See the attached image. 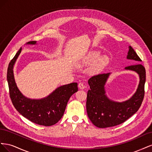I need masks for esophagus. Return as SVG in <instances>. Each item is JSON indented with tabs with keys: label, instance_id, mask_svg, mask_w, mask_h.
Masks as SVG:
<instances>
[{
	"label": "esophagus",
	"instance_id": "esophagus-1",
	"mask_svg": "<svg viewBox=\"0 0 152 152\" xmlns=\"http://www.w3.org/2000/svg\"><path fill=\"white\" fill-rule=\"evenodd\" d=\"M78 86H79V87L80 89H84L85 88V85L83 83H82V82H80L79 85H78Z\"/></svg>",
	"mask_w": 152,
	"mask_h": 152
}]
</instances>
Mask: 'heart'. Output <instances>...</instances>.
<instances>
[{
	"instance_id": "b5f03b06",
	"label": "heart",
	"mask_w": 152,
	"mask_h": 152,
	"mask_svg": "<svg viewBox=\"0 0 152 152\" xmlns=\"http://www.w3.org/2000/svg\"><path fill=\"white\" fill-rule=\"evenodd\" d=\"M99 53L98 51H91L88 54H87L83 58L82 60V63L84 65H89V64L93 63L96 60L97 61L94 63L93 67V71L94 72H98L102 70L104 66L107 65L108 62V58L106 56H103L98 58L99 56Z\"/></svg>"
}]
</instances>
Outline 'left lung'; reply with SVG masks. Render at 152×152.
<instances>
[{
  "mask_svg": "<svg viewBox=\"0 0 152 152\" xmlns=\"http://www.w3.org/2000/svg\"><path fill=\"white\" fill-rule=\"evenodd\" d=\"M127 59L136 62L141 61L131 46H129ZM125 69L136 72L140 77L136 93L125 102H114L106 94L104 86L110 73L94 75L89 79L90 89L87 92L86 109L87 115L95 126L106 128L119 125L137 112L141 107L145 95V68L141 64H136L127 66Z\"/></svg>",
  "mask_w": 152,
  "mask_h": 152,
  "instance_id": "obj_1",
  "label": "left lung"
}]
</instances>
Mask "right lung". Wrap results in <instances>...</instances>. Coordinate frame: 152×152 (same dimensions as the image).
Segmentation results:
<instances>
[{"instance_id": "add662e5", "label": "right lung", "mask_w": 152, "mask_h": 152, "mask_svg": "<svg viewBox=\"0 0 152 152\" xmlns=\"http://www.w3.org/2000/svg\"><path fill=\"white\" fill-rule=\"evenodd\" d=\"M36 43V41H30L26 44L35 45ZM21 49V48L17 52L7 68V79L12 103L17 111L31 122L44 126H53L63 117L69 99L78 91L77 83L73 82L59 87L42 99L25 97L18 89L13 73L14 65Z\"/></svg>"}]
</instances>
